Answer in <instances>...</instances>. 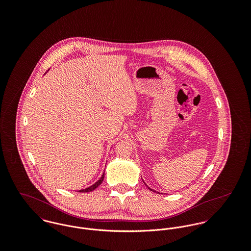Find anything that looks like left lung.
I'll return each mask as SVG.
<instances>
[{"instance_id":"obj_1","label":"left lung","mask_w":251,"mask_h":251,"mask_svg":"<svg viewBox=\"0 0 251 251\" xmlns=\"http://www.w3.org/2000/svg\"><path fill=\"white\" fill-rule=\"evenodd\" d=\"M149 189H151V188H150V187H149ZM151 190H152V189H151Z\"/></svg>"}]
</instances>
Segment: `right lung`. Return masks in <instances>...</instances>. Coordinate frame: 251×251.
I'll return each mask as SVG.
<instances>
[{
	"label": "right lung",
	"instance_id": "right-lung-1",
	"mask_svg": "<svg viewBox=\"0 0 251 251\" xmlns=\"http://www.w3.org/2000/svg\"><path fill=\"white\" fill-rule=\"evenodd\" d=\"M104 179V174L101 176V178L99 179L96 183H94L93 185H91L90 187H87V188H85V189H81V190H79V192H90V191H93V190H95L101 182H102V180Z\"/></svg>",
	"mask_w": 251,
	"mask_h": 251
}]
</instances>
